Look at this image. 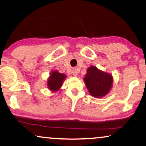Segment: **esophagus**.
<instances>
[{
	"label": "esophagus",
	"instance_id": "obj_1",
	"mask_svg": "<svg viewBox=\"0 0 146 146\" xmlns=\"http://www.w3.org/2000/svg\"><path fill=\"white\" fill-rule=\"evenodd\" d=\"M72 73H73V75L74 76H77L78 73V71L77 69H74L72 71Z\"/></svg>",
	"mask_w": 146,
	"mask_h": 146
}]
</instances>
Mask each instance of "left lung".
<instances>
[{
  "instance_id": "left-lung-1",
  "label": "left lung",
  "mask_w": 146,
  "mask_h": 146,
  "mask_svg": "<svg viewBox=\"0 0 146 146\" xmlns=\"http://www.w3.org/2000/svg\"><path fill=\"white\" fill-rule=\"evenodd\" d=\"M84 82L92 96L99 98L106 95L112 85V77L108 74L91 66L85 75Z\"/></svg>"
}]
</instances>
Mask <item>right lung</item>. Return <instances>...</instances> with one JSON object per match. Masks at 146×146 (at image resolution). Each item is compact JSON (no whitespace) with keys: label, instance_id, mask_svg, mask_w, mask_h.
I'll return each mask as SVG.
<instances>
[{"label":"right lung","instance_id":"right-lung-1","mask_svg":"<svg viewBox=\"0 0 146 146\" xmlns=\"http://www.w3.org/2000/svg\"><path fill=\"white\" fill-rule=\"evenodd\" d=\"M65 77L66 76L63 74H60L56 71L52 72L48 80V88L50 90L57 91L62 85V82Z\"/></svg>","mask_w":146,"mask_h":146}]
</instances>
